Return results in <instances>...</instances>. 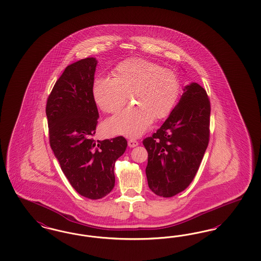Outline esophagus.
<instances>
[{
  "label": "esophagus",
  "instance_id": "esophagus-1",
  "mask_svg": "<svg viewBox=\"0 0 261 261\" xmlns=\"http://www.w3.org/2000/svg\"><path fill=\"white\" fill-rule=\"evenodd\" d=\"M138 145H139V143H138L136 140L131 139V140L128 141V146H129V147H135V146H138Z\"/></svg>",
  "mask_w": 261,
  "mask_h": 261
}]
</instances>
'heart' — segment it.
Segmentation results:
<instances>
[{
  "label": "heart",
  "mask_w": 261,
  "mask_h": 261,
  "mask_svg": "<svg viewBox=\"0 0 261 261\" xmlns=\"http://www.w3.org/2000/svg\"><path fill=\"white\" fill-rule=\"evenodd\" d=\"M115 77L98 76L94 81L96 104L108 114L116 113L130 95L134 104L105 123L109 135L136 138L144 134L154 119L166 117L174 109L179 94L176 72L145 59H128L117 65Z\"/></svg>",
  "instance_id": "1"
}]
</instances>
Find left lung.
Here are the masks:
<instances>
[{"label": "left lung", "mask_w": 261, "mask_h": 261, "mask_svg": "<svg viewBox=\"0 0 261 261\" xmlns=\"http://www.w3.org/2000/svg\"><path fill=\"white\" fill-rule=\"evenodd\" d=\"M210 115L206 90L190 83L156 133L143 141L148 153L147 184L153 193L172 197L193 180L208 146Z\"/></svg>", "instance_id": "obj_1"}]
</instances>
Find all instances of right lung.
Listing matches in <instances>:
<instances>
[{
    "instance_id": "obj_1",
    "label": "right lung",
    "mask_w": 261,
    "mask_h": 261,
    "mask_svg": "<svg viewBox=\"0 0 261 261\" xmlns=\"http://www.w3.org/2000/svg\"><path fill=\"white\" fill-rule=\"evenodd\" d=\"M94 57L69 65L53 86L45 113L49 142L64 175L86 198H103L115 187V163L127 147L119 136L95 141L99 113L93 96Z\"/></svg>"
}]
</instances>
